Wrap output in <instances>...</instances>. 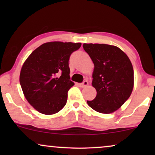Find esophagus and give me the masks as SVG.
Here are the masks:
<instances>
[{
    "label": "esophagus",
    "instance_id": "obj_1",
    "mask_svg": "<svg viewBox=\"0 0 155 155\" xmlns=\"http://www.w3.org/2000/svg\"><path fill=\"white\" fill-rule=\"evenodd\" d=\"M78 85H79V87H80L84 88V87H85L88 85V82L87 81V80H85V81H84L83 82H82V83L78 84Z\"/></svg>",
    "mask_w": 155,
    "mask_h": 155
}]
</instances>
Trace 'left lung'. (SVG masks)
Returning a JSON list of instances; mask_svg holds the SVG:
<instances>
[{
    "instance_id": "left-lung-1",
    "label": "left lung",
    "mask_w": 155,
    "mask_h": 155,
    "mask_svg": "<svg viewBox=\"0 0 155 155\" xmlns=\"http://www.w3.org/2000/svg\"><path fill=\"white\" fill-rule=\"evenodd\" d=\"M94 63L92 85L97 96L88 105L99 113L111 114L126 102L134 86V71L128 56L116 46L84 44Z\"/></svg>"
}]
</instances>
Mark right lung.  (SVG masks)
Here are the masks:
<instances>
[{
  "label": "right lung",
  "mask_w": 155,
  "mask_h": 155,
  "mask_svg": "<svg viewBox=\"0 0 155 155\" xmlns=\"http://www.w3.org/2000/svg\"><path fill=\"white\" fill-rule=\"evenodd\" d=\"M81 43L51 41L36 48L23 63L20 82L27 101L39 113L52 115L66 104L70 80L68 61Z\"/></svg>",
  "instance_id": "1"
}]
</instances>
